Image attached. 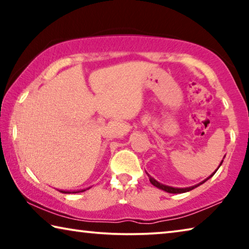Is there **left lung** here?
Segmentation results:
<instances>
[{"label": "left lung", "instance_id": "1", "mask_svg": "<svg viewBox=\"0 0 249 249\" xmlns=\"http://www.w3.org/2000/svg\"><path fill=\"white\" fill-rule=\"evenodd\" d=\"M222 162H223V160L221 161L220 166L222 165ZM220 166H218V168H220ZM218 168H217V169H218ZM217 169H216L215 171H214L213 174L209 177V178H206L205 180L202 181V182H200L199 184H196V185H193V187H189V188H174V187H169V185H166V184H162V183L158 182L157 180H155V179L153 178V177H150L149 175H148V177H149V181L151 182V184L155 185V187L159 188V189H161V190H163V191H166V192H168V193H184V192L191 191V190H193V189H195V188L199 187V185H201L202 183H204L206 180H209V179L211 178V177H213V176H214V174H215V172L217 171Z\"/></svg>", "mask_w": 249, "mask_h": 249}]
</instances>
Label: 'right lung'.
Masks as SVG:
<instances>
[{
  "label": "right lung",
  "instance_id": "1",
  "mask_svg": "<svg viewBox=\"0 0 249 249\" xmlns=\"http://www.w3.org/2000/svg\"><path fill=\"white\" fill-rule=\"evenodd\" d=\"M82 191H86V190H82ZM82 191H72V192H70V191H60V192H62V193H78V192H82Z\"/></svg>",
  "mask_w": 249,
  "mask_h": 249
}]
</instances>
